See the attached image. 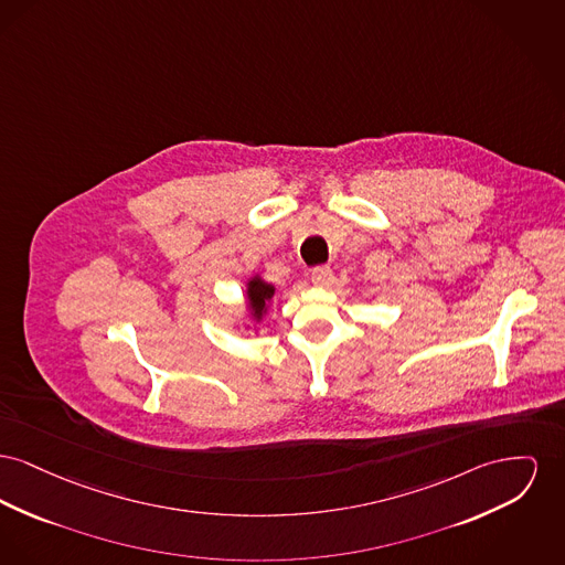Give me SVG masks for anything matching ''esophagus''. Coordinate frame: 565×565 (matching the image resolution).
Segmentation results:
<instances>
[{
	"label": "esophagus",
	"mask_w": 565,
	"mask_h": 565,
	"mask_svg": "<svg viewBox=\"0 0 565 565\" xmlns=\"http://www.w3.org/2000/svg\"><path fill=\"white\" fill-rule=\"evenodd\" d=\"M331 279V266H316V268L311 270V281H313L316 286H327Z\"/></svg>",
	"instance_id": "34e87169"
}]
</instances>
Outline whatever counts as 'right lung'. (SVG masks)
<instances>
[{
  "instance_id": "obj_1",
  "label": "right lung",
  "mask_w": 565,
  "mask_h": 565,
  "mask_svg": "<svg viewBox=\"0 0 565 565\" xmlns=\"http://www.w3.org/2000/svg\"><path fill=\"white\" fill-rule=\"evenodd\" d=\"M273 295H275V286H273V284H266L260 275H254V277L247 281L245 299H247L249 318H252L256 324L263 322V318H265V313L268 311V305H270V300H273Z\"/></svg>"
}]
</instances>
